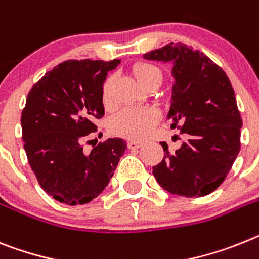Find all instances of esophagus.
Masks as SVG:
<instances>
[{"label":"esophagus","mask_w":259,"mask_h":259,"mask_svg":"<svg viewBox=\"0 0 259 259\" xmlns=\"http://www.w3.org/2000/svg\"><path fill=\"white\" fill-rule=\"evenodd\" d=\"M128 148L130 149H139V148L143 145V143H140V141H135V140H131V141H128Z\"/></svg>","instance_id":"34e87169"}]
</instances>
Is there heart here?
Listing matches in <instances>:
<instances>
[{"mask_svg": "<svg viewBox=\"0 0 259 259\" xmlns=\"http://www.w3.org/2000/svg\"><path fill=\"white\" fill-rule=\"evenodd\" d=\"M132 73L135 78L143 86L160 85L162 81V72L158 66L151 63H136L132 66ZM111 78L106 79L102 88V101L106 107L111 105ZM161 114L153 106H136V107L123 108L118 114H115L110 120V131L120 138L141 140L147 138L153 131L157 123L160 121Z\"/></svg>", "mask_w": 259, "mask_h": 259, "instance_id": "b5f03b06", "label": "heart"}]
</instances>
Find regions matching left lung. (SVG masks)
<instances>
[{"instance_id":"left-lung-1","label":"left lung","mask_w":259,"mask_h":259,"mask_svg":"<svg viewBox=\"0 0 259 259\" xmlns=\"http://www.w3.org/2000/svg\"><path fill=\"white\" fill-rule=\"evenodd\" d=\"M148 60L173 63L171 128L185 134L182 147L153 166L160 186L174 195L204 196L215 191L240 152L242 119L228 76L203 52L182 43L144 55Z\"/></svg>"}]
</instances>
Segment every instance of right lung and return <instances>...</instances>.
Wrapping results in <instances>:
<instances>
[{"label": "right lung", "instance_id": "right-lung-1", "mask_svg": "<svg viewBox=\"0 0 259 259\" xmlns=\"http://www.w3.org/2000/svg\"><path fill=\"white\" fill-rule=\"evenodd\" d=\"M119 59L68 60L55 66L28 92L21 116L22 139L41 189L69 205L92 202L102 193L125 152V141L93 145L96 120L105 115L102 88Z\"/></svg>", "mask_w": 259, "mask_h": 259}]
</instances>
